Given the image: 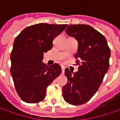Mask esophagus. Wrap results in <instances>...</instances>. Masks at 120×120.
I'll return each instance as SVG.
<instances>
[{"mask_svg":"<svg viewBox=\"0 0 120 120\" xmlns=\"http://www.w3.org/2000/svg\"><path fill=\"white\" fill-rule=\"evenodd\" d=\"M61 69H62V73L63 74L64 72H65V67H63V66H62V67H61Z\"/></svg>","mask_w":120,"mask_h":120,"instance_id":"34e87169","label":"esophagus"}]
</instances>
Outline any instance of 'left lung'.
<instances>
[{
	"instance_id": "8db88e82",
	"label": "left lung",
	"mask_w": 120,
	"mask_h": 120,
	"mask_svg": "<svg viewBox=\"0 0 120 120\" xmlns=\"http://www.w3.org/2000/svg\"><path fill=\"white\" fill-rule=\"evenodd\" d=\"M65 32L78 42L75 57L81 65L75 73L65 69L67 83L63 87V97L68 104L79 105L97 92L109 69L110 49L104 35L90 25H69Z\"/></svg>"
}]
</instances>
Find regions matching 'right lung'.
I'll return each mask as SVG.
<instances>
[{"label": "right lung", "instance_id": "right-lung-1", "mask_svg": "<svg viewBox=\"0 0 120 120\" xmlns=\"http://www.w3.org/2000/svg\"><path fill=\"white\" fill-rule=\"evenodd\" d=\"M67 25L39 23L29 26L15 38L11 53V73L16 92L29 104L43 100L47 87L61 73L57 63L46 67L44 53L53 47V39Z\"/></svg>", "mask_w": 120, "mask_h": 120}]
</instances>
